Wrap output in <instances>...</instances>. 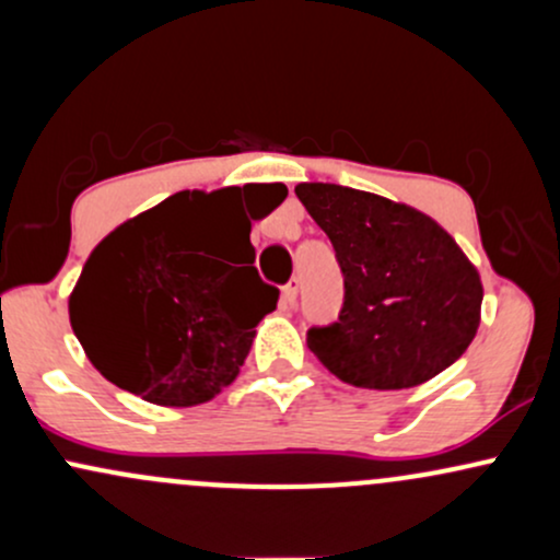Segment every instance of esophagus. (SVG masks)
Returning <instances> with one entry per match:
<instances>
[{
	"label": "esophagus",
	"mask_w": 560,
	"mask_h": 560,
	"mask_svg": "<svg viewBox=\"0 0 560 560\" xmlns=\"http://www.w3.org/2000/svg\"><path fill=\"white\" fill-rule=\"evenodd\" d=\"M294 300H298V279H292L289 284L281 287V302H284V307H292Z\"/></svg>",
	"instance_id": "1"
}]
</instances>
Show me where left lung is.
Returning a JSON list of instances; mask_svg holds the SVG:
<instances>
[{
	"label": "left lung",
	"mask_w": 560,
	"mask_h": 560,
	"mask_svg": "<svg viewBox=\"0 0 560 560\" xmlns=\"http://www.w3.org/2000/svg\"><path fill=\"white\" fill-rule=\"evenodd\" d=\"M326 231L345 302L307 347L334 376L363 389H408L445 371L479 329L481 281L440 223L408 205L337 184L294 189Z\"/></svg>",
	"instance_id": "left-lung-1"
}]
</instances>
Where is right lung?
Masks as SVG:
<instances>
[{
	"label": "right lung",
	"instance_id": "add662e5",
	"mask_svg": "<svg viewBox=\"0 0 560 560\" xmlns=\"http://www.w3.org/2000/svg\"><path fill=\"white\" fill-rule=\"evenodd\" d=\"M268 215L287 197L268 184ZM240 186L178 191L110 231L79 276L68 311L89 361L115 387L155 405L208 402L234 382L255 339V326L279 302V289L258 276L242 210V260L218 249L236 234Z\"/></svg>",
	"mask_w": 560,
	"mask_h": 560
}]
</instances>
